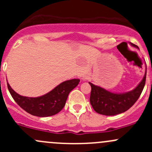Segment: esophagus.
Wrapping results in <instances>:
<instances>
[{"mask_svg": "<svg viewBox=\"0 0 152 152\" xmlns=\"http://www.w3.org/2000/svg\"><path fill=\"white\" fill-rule=\"evenodd\" d=\"M89 79V76H87V75H85V76H84L83 78H82V79H83L84 81L87 80V79Z\"/></svg>", "mask_w": 152, "mask_h": 152, "instance_id": "34e87169", "label": "esophagus"}]
</instances>
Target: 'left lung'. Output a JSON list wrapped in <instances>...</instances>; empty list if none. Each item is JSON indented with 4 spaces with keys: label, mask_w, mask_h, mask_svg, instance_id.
<instances>
[{
    "label": "left lung",
    "mask_w": 152,
    "mask_h": 152,
    "mask_svg": "<svg viewBox=\"0 0 152 152\" xmlns=\"http://www.w3.org/2000/svg\"><path fill=\"white\" fill-rule=\"evenodd\" d=\"M134 46V45H132ZM146 71L142 81L131 91L115 93L89 82L91 86L90 102L96 113L104 115H115L124 113L137 102L144 88Z\"/></svg>",
    "instance_id": "obj_1"
}]
</instances>
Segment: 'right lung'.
<instances>
[{
  "mask_svg": "<svg viewBox=\"0 0 152 152\" xmlns=\"http://www.w3.org/2000/svg\"><path fill=\"white\" fill-rule=\"evenodd\" d=\"M80 80L70 79L62 82L51 91L39 97H26L17 93L7 82L9 91L17 104L26 112L38 117H48L57 114L65 107L69 93L79 85Z\"/></svg>",
  "mask_w": 152,
  "mask_h": 152,
  "instance_id": "1",
  "label": "right lung"
}]
</instances>
